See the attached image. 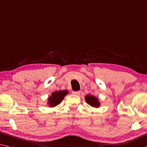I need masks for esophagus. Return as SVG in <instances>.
Wrapping results in <instances>:
<instances>
[{"label":"esophagus","mask_w":147,"mask_h":147,"mask_svg":"<svg viewBox=\"0 0 147 147\" xmlns=\"http://www.w3.org/2000/svg\"><path fill=\"white\" fill-rule=\"evenodd\" d=\"M73 94L74 95H79L80 94V91H73Z\"/></svg>","instance_id":"34e87169"}]
</instances>
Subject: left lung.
<instances>
[{
	"mask_svg": "<svg viewBox=\"0 0 147 147\" xmlns=\"http://www.w3.org/2000/svg\"><path fill=\"white\" fill-rule=\"evenodd\" d=\"M85 99H86V103L89 104L90 106L96 107V108L100 106V103L98 101V99H97V97H94V95H86Z\"/></svg>",
	"mask_w": 147,
	"mask_h": 147,
	"instance_id": "left-lung-1",
	"label": "left lung"
}]
</instances>
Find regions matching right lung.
<instances>
[{
    "instance_id": "1",
    "label": "right lung",
    "mask_w": 147,
    "mask_h": 147,
    "mask_svg": "<svg viewBox=\"0 0 147 147\" xmlns=\"http://www.w3.org/2000/svg\"><path fill=\"white\" fill-rule=\"evenodd\" d=\"M68 94L67 90H59L53 92L52 95L48 97V104L50 107H54L61 103L65 95Z\"/></svg>"
}]
</instances>
